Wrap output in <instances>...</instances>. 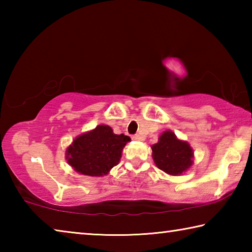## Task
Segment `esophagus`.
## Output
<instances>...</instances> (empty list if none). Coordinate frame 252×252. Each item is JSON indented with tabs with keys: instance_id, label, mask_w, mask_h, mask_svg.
<instances>
[{
	"instance_id": "esophagus-1",
	"label": "esophagus",
	"mask_w": 252,
	"mask_h": 252,
	"mask_svg": "<svg viewBox=\"0 0 252 252\" xmlns=\"http://www.w3.org/2000/svg\"><path fill=\"white\" fill-rule=\"evenodd\" d=\"M132 139L135 140V141H140V140H141V136H140L139 134H134V135H132Z\"/></svg>"
}]
</instances>
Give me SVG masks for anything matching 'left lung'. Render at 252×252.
I'll use <instances>...</instances> for the list:
<instances>
[{
  "label": "left lung",
  "mask_w": 252,
  "mask_h": 252,
  "mask_svg": "<svg viewBox=\"0 0 252 252\" xmlns=\"http://www.w3.org/2000/svg\"><path fill=\"white\" fill-rule=\"evenodd\" d=\"M151 148L156 165L170 176H180L193 163L192 148L179 140L172 131H164Z\"/></svg>",
  "instance_id": "left-lung-1"
}]
</instances>
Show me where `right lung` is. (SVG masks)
Instances as JSON below:
<instances>
[{
    "label": "right lung",
    "instance_id": "obj_1",
    "mask_svg": "<svg viewBox=\"0 0 252 252\" xmlns=\"http://www.w3.org/2000/svg\"><path fill=\"white\" fill-rule=\"evenodd\" d=\"M130 140L127 135L114 134L109 126L100 125L76 136L66 149L65 159L74 171L84 176H105L119 163Z\"/></svg>",
    "mask_w": 252,
    "mask_h": 252
}]
</instances>
